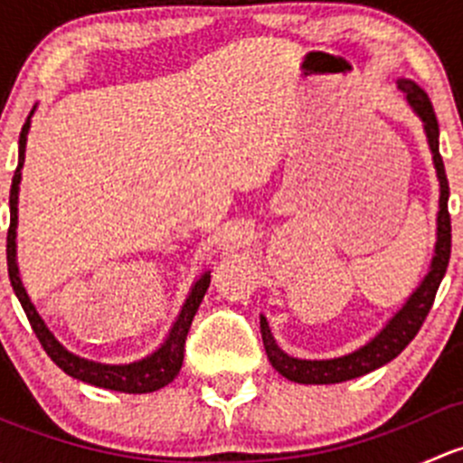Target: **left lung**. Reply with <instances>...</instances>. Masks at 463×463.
I'll use <instances>...</instances> for the list:
<instances>
[{
	"label": "left lung",
	"instance_id": "1",
	"mask_svg": "<svg viewBox=\"0 0 463 463\" xmlns=\"http://www.w3.org/2000/svg\"><path fill=\"white\" fill-rule=\"evenodd\" d=\"M399 89L405 93V100L412 107L414 114L421 118L423 132H426L428 145L432 152L434 170H437L439 179V213H437V244H434V255L430 261V270L412 291L403 307L394 314V318L387 322L376 334L374 338L361 349L352 354H345L338 358H326V361H307V358H293L284 354L275 343L273 334L269 329V322L264 316L260 318L261 340H264L266 356H269L270 365L279 372L284 378L293 383H305V385H329V383H343L352 381V378L365 376L370 372L378 370L385 363L394 361L401 352L410 345V340L419 334L421 325L426 322V316L430 314L434 296L441 284L443 275H446L448 260H450V214H448V197H450V188H448L446 167H443V158L439 154V123L434 116L432 102L428 93L423 91L417 82L405 80L401 78Z\"/></svg>",
	"mask_w": 463,
	"mask_h": 463
}]
</instances>
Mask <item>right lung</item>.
I'll list each match as a JSON object with an SVG mask.
<instances>
[{
  "instance_id": "1",
  "label": "right lung",
  "mask_w": 463,
  "mask_h": 463,
  "mask_svg": "<svg viewBox=\"0 0 463 463\" xmlns=\"http://www.w3.org/2000/svg\"><path fill=\"white\" fill-rule=\"evenodd\" d=\"M31 116L26 118L24 128L20 132V161H17L15 176L11 184V226H8L6 237V260H8V278H11L13 291H15L17 300L22 302L26 318H29L33 331H35L37 340L49 354L51 361L64 372V374L78 378V381L89 383V385L105 387V390L125 392V394H147V392H156L165 387L167 383L175 381L179 374L181 365H184V352H185V338H188L190 325H193L194 314H197L199 305H202L205 291L210 284V270H205L202 278L193 284L188 298H185L184 307H181L179 318L172 325L170 334H167L165 343L152 352L149 356L141 358V361L128 363V365H105V363L87 361V358L76 356L69 349L55 340L51 334L49 326L40 318V314L33 307L29 293H26L24 284L20 279V269H17V194H20V181H22V167H24V154H26V137L31 129Z\"/></svg>"
}]
</instances>
